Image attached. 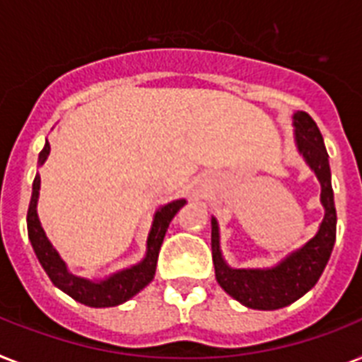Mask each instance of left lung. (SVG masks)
I'll use <instances>...</instances> for the list:
<instances>
[{
	"label": "left lung",
	"instance_id": "8db88e82",
	"mask_svg": "<svg viewBox=\"0 0 362 362\" xmlns=\"http://www.w3.org/2000/svg\"><path fill=\"white\" fill-rule=\"evenodd\" d=\"M293 126L299 152L303 154L308 165L313 167L322 184V204L325 208V217L320 225L318 234L303 249L292 252L273 269H230L223 262L219 251V230L216 219H211V258L216 266L217 283L221 284L228 296L249 308L275 310L305 296L324 273L337 238V210L324 137L316 122L310 119V115L305 111L293 115Z\"/></svg>",
	"mask_w": 362,
	"mask_h": 362
}]
</instances>
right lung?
Masks as SVG:
<instances>
[{
  "mask_svg": "<svg viewBox=\"0 0 362 362\" xmlns=\"http://www.w3.org/2000/svg\"><path fill=\"white\" fill-rule=\"evenodd\" d=\"M48 154L49 143H46L38 154L40 165L46 161ZM38 189H40V176L37 175L33 180V193H31V202H29L28 208V234L35 255H37L38 262L44 267V272L48 273L49 281L55 286L61 288L64 293H69L70 298H74L76 301L89 305V307H115V305L124 303L151 283L154 279L158 255H160L161 242H163L167 227H169L176 211L186 204V201H173L156 211L152 230L148 234V242H146V257L143 262L128 267L124 272L115 273L113 277L105 279L102 283H90V281H85V279L76 277V275L66 272V266L59 257V252L48 242L37 216Z\"/></svg>",
  "mask_w": 362,
  "mask_h": 362,
  "instance_id": "obj_1",
  "label": "right lung"
}]
</instances>
